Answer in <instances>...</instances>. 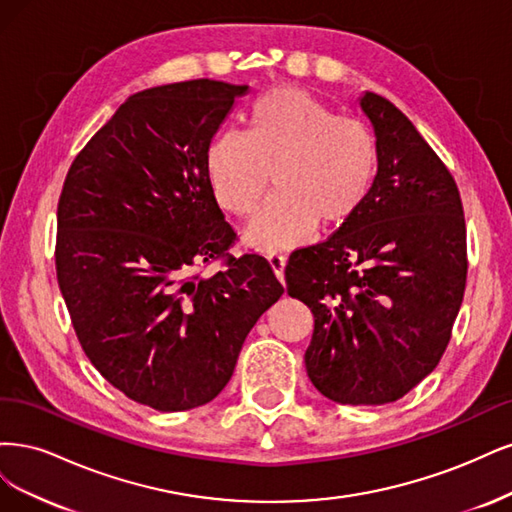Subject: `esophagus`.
<instances>
[{
  "label": "esophagus",
  "instance_id": "obj_1",
  "mask_svg": "<svg viewBox=\"0 0 512 512\" xmlns=\"http://www.w3.org/2000/svg\"><path fill=\"white\" fill-rule=\"evenodd\" d=\"M268 261H270L272 272L276 274V278L283 280V276H285V266H287V257L280 255V253H270V255H268Z\"/></svg>",
  "mask_w": 512,
  "mask_h": 512
}]
</instances>
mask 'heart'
I'll return each mask as SVG.
<instances>
[{"label":"heart","instance_id":"1","mask_svg":"<svg viewBox=\"0 0 512 512\" xmlns=\"http://www.w3.org/2000/svg\"><path fill=\"white\" fill-rule=\"evenodd\" d=\"M378 140L359 119L304 89L278 87L257 97L246 131H223L206 153L214 197L249 217L274 178L276 195L246 227L261 251L289 249L349 223L366 204L378 172Z\"/></svg>","mask_w":512,"mask_h":512}]
</instances>
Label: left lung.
<instances>
[{
  "label": "left lung",
  "instance_id": "1",
  "mask_svg": "<svg viewBox=\"0 0 512 512\" xmlns=\"http://www.w3.org/2000/svg\"><path fill=\"white\" fill-rule=\"evenodd\" d=\"M378 140L366 204L325 242L293 251L287 293L315 329L306 372L325 398L376 406L404 398L447 351L468 255L459 189L417 127L385 97L359 100Z\"/></svg>",
  "mask_w": 512,
  "mask_h": 512
}]
</instances>
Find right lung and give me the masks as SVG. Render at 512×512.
<instances>
[{
    "label": "right lung",
    "mask_w": 512,
    "mask_h": 512,
    "mask_svg": "<svg viewBox=\"0 0 512 512\" xmlns=\"http://www.w3.org/2000/svg\"><path fill=\"white\" fill-rule=\"evenodd\" d=\"M246 91L200 78L131 95L76 155L59 197L57 280L82 351L112 387L161 412L217 398L283 295L268 259L227 253L236 232L206 170ZM214 258L228 259L223 271L196 272Z\"/></svg>",
    "instance_id": "obj_1"
}]
</instances>
